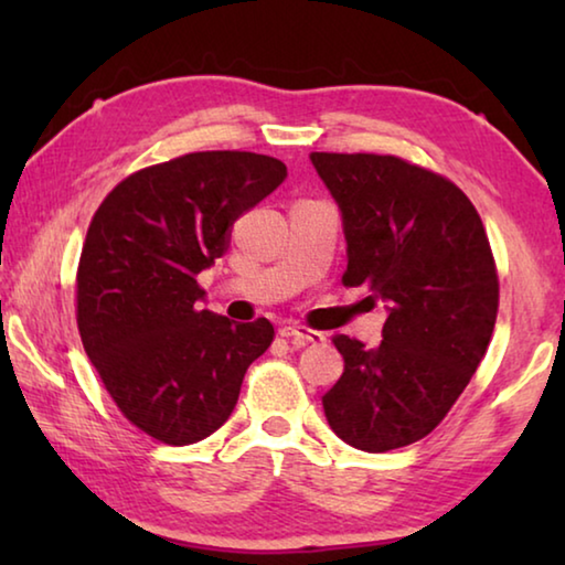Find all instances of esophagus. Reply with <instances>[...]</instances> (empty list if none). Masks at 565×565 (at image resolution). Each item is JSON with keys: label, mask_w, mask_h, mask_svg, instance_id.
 <instances>
[{"label": "esophagus", "mask_w": 565, "mask_h": 565, "mask_svg": "<svg viewBox=\"0 0 565 565\" xmlns=\"http://www.w3.org/2000/svg\"><path fill=\"white\" fill-rule=\"evenodd\" d=\"M284 339H291L296 347H306V343H323L327 337H323L321 331L317 329H309V327H301V323H286V327L279 331Z\"/></svg>", "instance_id": "obj_1"}]
</instances>
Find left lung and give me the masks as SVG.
Listing matches in <instances>:
<instances>
[{"mask_svg":"<svg viewBox=\"0 0 565 565\" xmlns=\"http://www.w3.org/2000/svg\"><path fill=\"white\" fill-rule=\"evenodd\" d=\"M347 234L343 286L388 303L384 341L343 333V374L323 396L333 434L369 454L416 444L441 424L486 356L499 271L476 206L451 179L391 154L313 151Z\"/></svg>","mask_w":565,"mask_h":565,"instance_id":"obj_1","label":"left lung"}]
</instances>
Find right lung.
Returning <instances> with one entry per match:
<instances>
[{
    "mask_svg": "<svg viewBox=\"0 0 565 565\" xmlns=\"http://www.w3.org/2000/svg\"><path fill=\"white\" fill-rule=\"evenodd\" d=\"M284 177V161L266 154L191 151L121 179L92 216L76 327L124 418L161 444L222 428L246 369L271 347L269 319L234 323L199 309L196 276Z\"/></svg>",
    "mask_w": 565,
    "mask_h": 565,
    "instance_id": "right-lung-1",
    "label": "right lung"
}]
</instances>
